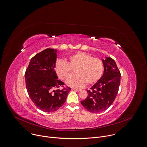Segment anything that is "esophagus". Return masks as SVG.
Returning <instances> with one entry per match:
<instances>
[{
    "label": "esophagus",
    "mask_w": 147,
    "mask_h": 147,
    "mask_svg": "<svg viewBox=\"0 0 147 147\" xmlns=\"http://www.w3.org/2000/svg\"><path fill=\"white\" fill-rule=\"evenodd\" d=\"M72 90H75V91H81V89H79V88H72Z\"/></svg>",
    "instance_id": "1"
}]
</instances>
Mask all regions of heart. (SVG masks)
Returning <instances> with one entry per match:
<instances>
[{"label": "heart", "instance_id": "b5f03b06", "mask_svg": "<svg viewBox=\"0 0 147 147\" xmlns=\"http://www.w3.org/2000/svg\"><path fill=\"white\" fill-rule=\"evenodd\" d=\"M75 70L77 75L68 79L67 84L69 86L80 88L86 83L91 85L98 82L103 72V64L101 60L84 52H78L70 56L67 63L58 61L55 65V71L62 80H67Z\"/></svg>", "mask_w": 147, "mask_h": 147}]
</instances>
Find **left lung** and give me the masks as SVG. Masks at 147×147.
Returning a JSON list of instances; mask_svg holds the SVG:
<instances>
[{
	"mask_svg": "<svg viewBox=\"0 0 147 147\" xmlns=\"http://www.w3.org/2000/svg\"><path fill=\"white\" fill-rule=\"evenodd\" d=\"M102 76L87 90V97L81 101L84 108L91 113H99L108 109L115 100L120 84L121 74L115 61L106 57L102 59Z\"/></svg>",
	"mask_w": 147,
	"mask_h": 147,
	"instance_id": "8db88e82",
	"label": "left lung"
}]
</instances>
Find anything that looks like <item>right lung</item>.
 <instances>
[{
  "mask_svg": "<svg viewBox=\"0 0 147 147\" xmlns=\"http://www.w3.org/2000/svg\"><path fill=\"white\" fill-rule=\"evenodd\" d=\"M57 50L48 48L31 59L25 78L29 96L40 110L51 113L57 110L66 100L71 88L57 89L64 83L58 80L55 71Z\"/></svg>",
  "mask_w": 147,
  "mask_h": 147,
  "instance_id": "1",
  "label": "right lung"
}]
</instances>
